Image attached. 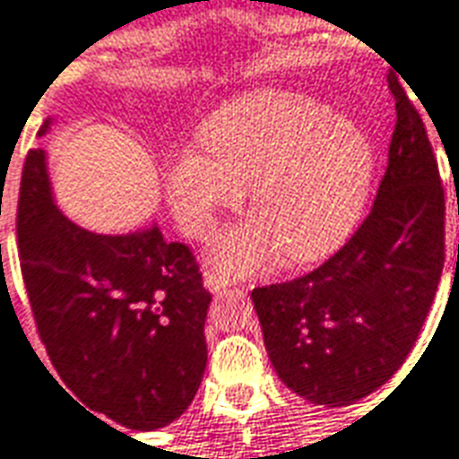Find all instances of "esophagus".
I'll list each match as a JSON object with an SVG mask.
<instances>
[{
	"mask_svg": "<svg viewBox=\"0 0 459 459\" xmlns=\"http://www.w3.org/2000/svg\"><path fill=\"white\" fill-rule=\"evenodd\" d=\"M205 286L207 290H212V293H217V290H222L227 286V279L220 273V271L215 269H207L205 271Z\"/></svg>",
	"mask_w": 459,
	"mask_h": 459,
	"instance_id": "1",
	"label": "esophagus"
}]
</instances>
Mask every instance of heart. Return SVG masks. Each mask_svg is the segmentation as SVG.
<instances>
[{
	"label": "heart",
	"mask_w": 459,
	"mask_h": 459,
	"mask_svg": "<svg viewBox=\"0 0 459 459\" xmlns=\"http://www.w3.org/2000/svg\"><path fill=\"white\" fill-rule=\"evenodd\" d=\"M203 149H178L166 193L178 225L207 234L252 183L256 215L217 239L220 273L264 269L279 247L289 262L325 256L359 225L377 149L362 124L316 97L264 90L220 107L200 129Z\"/></svg>",
	"instance_id": "1"
}]
</instances>
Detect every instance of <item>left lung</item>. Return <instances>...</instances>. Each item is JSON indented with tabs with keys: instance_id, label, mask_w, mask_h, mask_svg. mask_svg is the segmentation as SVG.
Returning a JSON list of instances; mask_svg holds the SVG:
<instances>
[{
	"instance_id": "8db88e82",
	"label": "left lung",
	"mask_w": 459,
	"mask_h": 459,
	"mask_svg": "<svg viewBox=\"0 0 459 459\" xmlns=\"http://www.w3.org/2000/svg\"><path fill=\"white\" fill-rule=\"evenodd\" d=\"M389 88L396 129L369 215L317 269L252 290L273 369L317 406H350L399 371L443 273L445 188L436 153L399 80Z\"/></svg>"
}]
</instances>
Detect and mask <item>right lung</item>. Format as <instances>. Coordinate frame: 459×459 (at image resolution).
Masks as SVG:
<instances>
[{
    "label": "right lung",
    "mask_w": 459,
    "mask_h": 459,
    "mask_svg": "<svg viewBox=\"0 0 459 459\" xmlns=\"http://www.w3.org/2000/svg\"><path fill=\"white\" fill-rule=\"evenodd\" d=\"M16 237L39 337L82 408L132 430L176 420L205 374L212 300L188 244L159 227L109 237L73 225L53 205L41 149L23 160Z\"/></svg>",
    "instance_id": "right-lung-1"
}]
</instances>
